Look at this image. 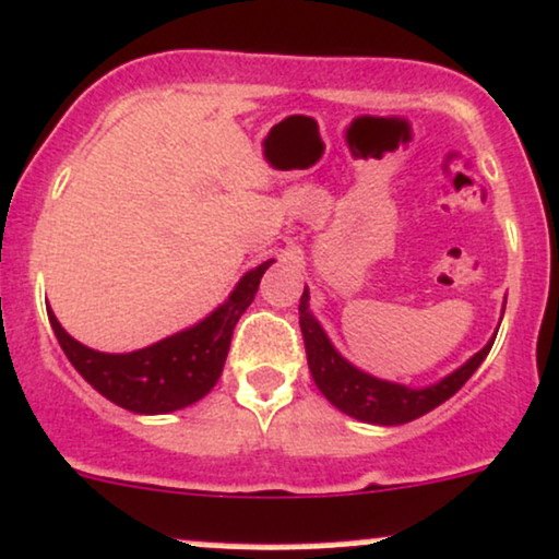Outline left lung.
I'll return each instance as SVG.
<instances>
[{
  "label": "left lung",
  "instance_id": "8db88e82",
  "mask_svg": "<svg viewBox=\"0 0 559 559\" xmlns=\"http://www.w3.org/2000/svg\"><path fill=\"white\" fill-rule=\"evenodd\" d=\"M298 311L306 359H309L311 378L317 382V388L324 393V399H328L330 404L337 406V409L361 419V423L372 425H404L428 415L430 409H436L438 404H443V401L454 396V393L465 385L469 374L480 367V361L486 359L488 350L493 346V341L488 343V346H483L473 359L462 364L456 372H451L449 378L436 382V385L406 388L399 385V382L372 378V374L361 372L354 364L343 359V356L332 348L324 330L319 328V322L309 311V290H304V296H300Z\"/></svg>",
  "mask_w": 559,
  "mask_h": 559
}]
</instances>
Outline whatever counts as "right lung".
I'll return each mask as SVG.
<instances>
[{"mask_svg": "<svg viewBox=\"0 0 559 559\" xmlns=\"http://www.w3.org/2000/svg\"><path fill=\"white\" fill-rule=\"evenodd\" d=\"M269 263L272 261L248 272L227 304L218 306L209 319L134 354H99L81 346L47 309L49 324L60 348L94 391L136 415H166L195 404L222 378L231 332L242 311L253 304Z\"/></svg>", "mask_w": 559, "mask_h": 559, "instance_id": "right-lung-1", "label": "right lung"}]
</instances>
